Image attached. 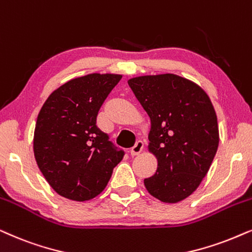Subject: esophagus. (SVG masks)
I'll list each match as a JSON object with an SVG mask.
<instances>
[{"instance_id": "1", "label": "esophagus", "mask_w": 252, "mask_h": 252, "mask_svg": "<svg viewBox=\"0 0 252 252\" xmlns=\"http://www.w3.org/2000/svg\"><path fill=\"white\" fill-rule=\"evenodd\" d=\"M143 147H145V142H143L142 140H139V141L134 145V147H132V149H130V155L132 156L139 155L140 153L142 152Z\"/></svg>"}]
</instances>
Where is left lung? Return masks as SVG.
Masks as SVG:
<instances>
[{
    "mask_svg": "<svg viewBox=\"0 0 252 252\" xmlns=\"http://www.w3.org/2000/svg\"><path fill=\"white\" fill-rule=\"evenodd\" d=\"M128 86L150 118L148 150L158 170L147 191L168 204L191 195L207 175L219 146V126L208 94L175 74L146 75Z\"/></svg>",
    "mask_w": 252,
    "mask_h": 252,
    "instance_id": "obj_1",
    "label": "left lung"
}]
</instances>
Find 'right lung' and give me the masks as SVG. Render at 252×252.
I'll return each instance as SVG.
<instances>
[{"label":"right lung","instance_id":"add662e5","mask_svg":"<svg viewBox=\"0 0 252 252\" xmlns=\"http://www.w3.org/2000/svg\"><path fill=\"white\" fill-rule=\"evenodd\" d=\"M122 75L89 74L54 90L38 114L33 152L52 189L75 201L90 200L109 183L123 150L98 128V111Z\"/></svg>","mask_w":252,"mask_h":252}]
</instances>
